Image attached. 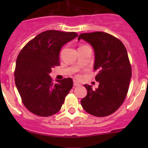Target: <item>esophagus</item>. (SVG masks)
Listing matches in <instances>:
<instances>
[{
	"label": "esophagus",
	"instance_id": "1",
	"mask_svg": "<svg viewBox=\"0 0 148 148\" xmlns=\"http://www.w3.org/2000/svg\"><path fill=\"white\" fill-rule=\"evenodd\" d=\"M80 84H80V83H79L78 82H77V81H74V86H79Z\"/></svg>",
	"mask_w": 148,
	"mask_h": 148
}]
</instances>
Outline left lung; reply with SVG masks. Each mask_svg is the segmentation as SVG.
<instances>
[{"mask_svg": "<svg viewBox=\"0 0 148 148\" xmlns=\"http://www.w3.org/2000/svg\"><path fill=\"white\" fill-rule=\"evenodd\" d=\"M95 51L94 69L97 89L84 84L87 95L81 100L83 109L92 115L106 117L122 105L129 89L132 69L127 51L118 38L101 31L80 34Z\"/></svg>", "mask_w": 148, "mask_h": 148, "instance_id": "8db88e82", "label": "left lung"}]
</instances>
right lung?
I'll return each instance as SVG.
<instances>
[{
  "label": "right lung",
  "mask_w": 148,
  "mask_h": 148,
  "mask_svg": "<svg viewBox=\"0 0 148 148\" xmlns=\"http://www.w3.org/2000/svg\"><path fill=\"white\" fill-rule=\"evenodd\" d=\"M78 34L49 30L41 33L22 49L16 59L15 83L25 107L34 114L49 117L60 110L73 86L71 78L53 83L49 74L59 65V52Z\"/></svg>",
  "instance_id": "add662e5"
}]
</instances>
